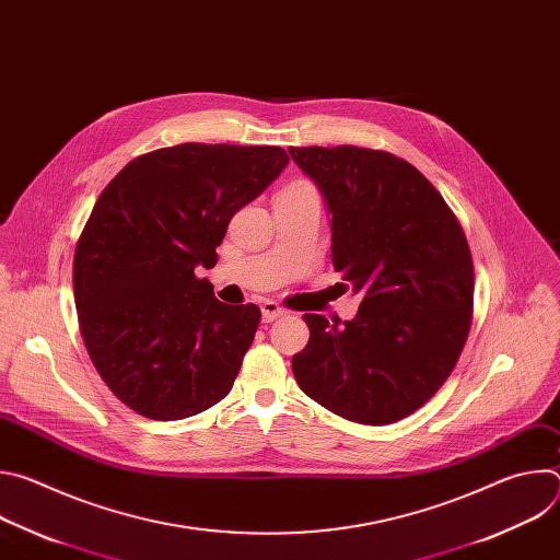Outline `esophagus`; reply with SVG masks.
<instances>
[{"label": "esophagus", "instance_id": "1", "mask_svg": "<svg viewBox=\"0 0 560 560\" xmlns=\"http://www.w3.org/2000/svg\"><path fill=\"white\" fill-rule=\"evenodd\" d=\"M285 314V307H281L279 303H275V301H264L261 303V318H264V324H270V322H275V318H279V316H283Z\"/></svg>", "mask_w": 560, "mask_h": 560}]
</instances>
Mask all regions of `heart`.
Returning <instances> with one entry per match:
<instances>
[{
	"label": "heart",
	"mask_w": 560,
	"mask_h": 560,
	"mask_svg": "<svg viewBox=\"0 0 560 560\" xmlns=\"http://www.w3.org/2000/svg\"><path fill=\"white\" fill-rule=\"evenodd\" d=\"M294 186H307V184H303V182H299V184H294Z\"/></svg>",
	"instance_id": "1"
}]
</instances>
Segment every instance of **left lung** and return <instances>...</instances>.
<instances>
[{
  "instance_id": "8db88e82",
  "label": "left lung",
  "mask_w": 560,
  "mask_h": 560,
  "mask_svg": "<svg viewBox=\"0 0 560 560\" xmlns=\"http://www.w3.org/2000/svg\"><path fill=\"white\" fill-rule=\"evenodd\" d=\"M332 214L335 270L363 292L352 322L303 314L307 346L292 357L299 387L363 425L401 421L436 394L467 341L474 266L441 192L383 150L290 148Z\"/></svg>"
}]
</instances>
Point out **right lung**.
I'll list each match as a JSON object with an SVG mask.
<instances>
[{
    "instance_id": "add662e5",
    "label": "right lung",
    "mask_w": 560,
    "mask_h": 560,
    "mask_svg": "<svg viewBox=\"0 0 560 560\" xmlns=\"http://www.w3.org/2000/svg\"><path fill=\"white\" fill-rule=\"evenodd\" d=\"M279 145L179 143L126 164L72 261L79 330L104 383L141 417L179 421L232 389L261 310L225 305L195 268L217 264L234 212L288 166Z\"/></svg>"
}]
</instances>
